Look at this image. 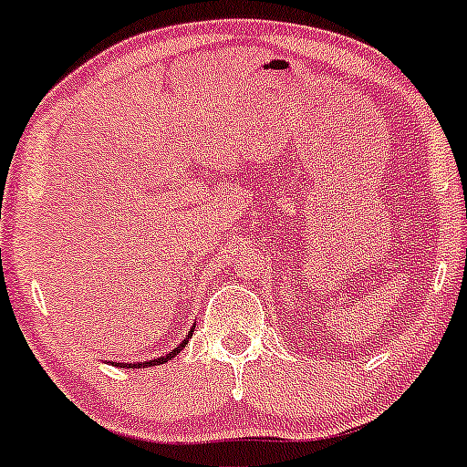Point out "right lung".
I'll return each instance as SVG.
<instances>
[{
  "mask_svg": "<svg viewBox=\"0 0 467 467\" xmlns=\"http://www.w3.org/2000/svg\"><path fill=\"white\" fill-rule=\"evenodd\" d=\"M192 329H195V325L191 327V331H189V337L192 336ZM189 337H184V340L180 342L178 347H175V349H171L169 353H164V356H160V358H151V360H147V362H133V364H130V362H111V364H116V367H120V368H147V367H158V364H164V362H169L171 358H175L178 356V353L184 349L186 345H189Z\"/></svg>",
  "mask_w": 467,
  "mask_h": 467,
  "instance_id": "1",
  "label": "right lung"
}]
</instances>
